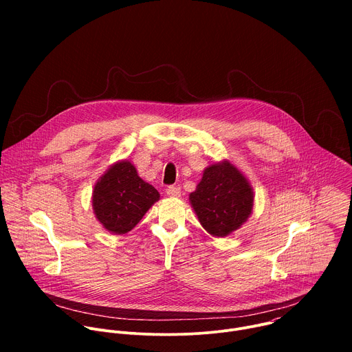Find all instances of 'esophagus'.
<instances>
[{
	"mask_svg": "<svg viewBox=\"0 0 352 352\" xmlns=\"http://www.w3.org/2000/svg\"><path fill=\"white\" fill-rule=\"evenodd\" d=\"M166 193H167L170 197H179V196H181V188L171 185V186H168V188L166 189Z\"/></svg>",
	"mask_w": 352,
	"mask_h": 352,
	"instance_id": "esophagus-1",
	"label": "esophagus"
}]
</instances>
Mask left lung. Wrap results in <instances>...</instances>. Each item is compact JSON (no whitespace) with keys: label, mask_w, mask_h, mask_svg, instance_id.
I'll return each mask as SVG.
<instances>
[{"label":"left lung","mask_w":352,"mask_h":352,"mask_svg":"<svg viewBox=\"0 0 352 352\" xmlns=\"http://www.w3.org/2000/svg\"><path fill=\"white\" fill-rule=\"evenodd\" d=\"M199 223L213 236L224 238L241 228L254 210V189L230 160L205 168L189 195Z\"/></svg>","instance_id":"obj_1"}]
</instances>
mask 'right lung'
Masks as SVG:
<instances>
[{
	"instance_id": "right-lung-1",
	"label": "right lung",
	"mask_w": 352,
	"mask_h": 352,
	"mask_svg": "<svg viewBox=\"0 0 352 352\" xmlns=\"http://www.w3.org/2000/svg\"><path fill=\"white\" fill-rule=\"evenodd\" d=\"M160 199L157 189L143 181L128 160H120L98 178L91 193L97 221L109 232H129Z\"/></svg>"
}]
</instances>
